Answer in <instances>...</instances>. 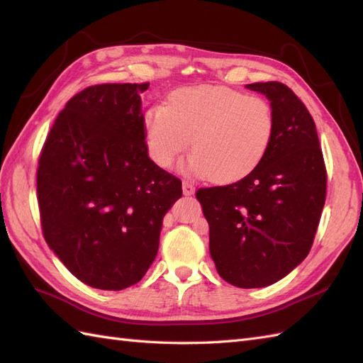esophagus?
I'll return each mask as SVG.
<instances>
[{
	"label": "esophagus",
	"mask_w": 363,
	"mask_h": 363,
	"mask_svg": "<svg viewBox=\"0 0 363 363\" xmlns=\"http://www.w3.org/2000/svg\"><path fill=\"white\" fill-rule=\"evenodd\" d=\"M195 192V186L191 182H183V194L184 195H192Z\"/></svg>",
	"instance_id": "34e87169"
}]
</instances>
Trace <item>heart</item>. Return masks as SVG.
I'll return each mask as SVG.
<instances>
[{
	"mask_svg": "<svg viewBox=\"0 0 363 363\" xmlns=\"http://www.w3.org/2000/svg\"><path fill=\"white\" fill-rule=\"evenodd\" d=\"M147 150L160 168H169L189 148L188 169L215 182H236L255 169L271 145L276 116L271 104L227 86L180 87L167 106L144 116Z\"/></svg>",
	"mask_w": 363,
	"mask_h": 363,
	"instance_id": "heart-1",
	"label": "heart"
}]
</instances>
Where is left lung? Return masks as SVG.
<instances>
[{"label":"left lung","instance_id":"8db88e82","mask_svg":"<svg viewBox=\"0 0 363 363\" xmlns=\"http://www.w3.org/2000/svg\"><path fill=\"white\" fill-rule=\"evenodd\" d=\"M271 101L276 131L260 163L244 179L201 188L216 271L238 288L283 279L309 255L325 203L327 171L313 118L286 84L251 83Z\"/></svg>","mask_w":363,"mask_h":363}]
</instances>
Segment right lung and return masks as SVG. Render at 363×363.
I'll return each instance as SVG.
<instances>
[{"label":"right lung","instance_id":"right-lung-1","mask_svg":"<svg viewBox=\"0 0 363 363\" xmlns=\"http://www.w3.org/2000/svg\"><path fill=\"white\" fill-rule=\"evenodd\" d=\"M150 83H104L57 115L38 163L43 238L71 274L121 291L145 276L182 180L148 157L140 94Z\"/></svg>","mask_w":363,"mask_h":363}]
</instances>
